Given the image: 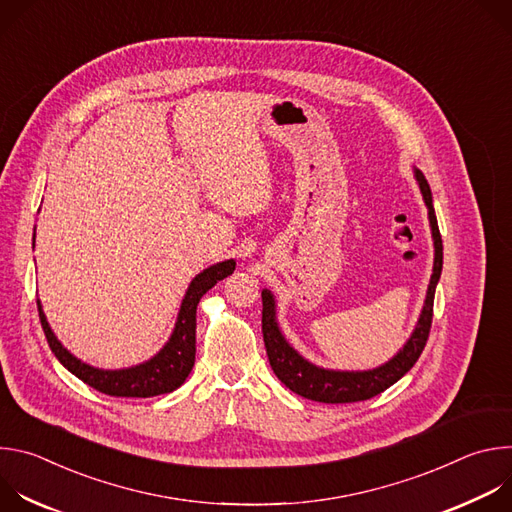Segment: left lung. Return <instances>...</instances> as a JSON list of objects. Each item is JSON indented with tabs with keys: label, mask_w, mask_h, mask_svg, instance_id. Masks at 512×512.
<instances>
[{
	"label": "left lung",
	"mask_w": 512,
	"mask_h": 512,
	"mask_svg": "<svg viewBox=\"0 0 512 512\" xmlns=\"http://www.w3.org/2000/svg\"><path fill=\"white\" fill-rule=\"evenodd\" d=\"M415 178L419 182L423 200L429 210V225L435 245V259H433V275L427 287V298L423 312L419 316V322L415 326V332L403 346V350L391 358L383 367L375 371L364 373H340V371H326L318 369L308 360H304L294 348H291L285 338L281 336L277 322H275V302L273 296L265 289L261 294L263 300V316H261V330H263V342L269 356V364L277 379L296 395H302L306 399L318 401V403H354V401H367L391 385H395L421 356L425 342L429 338L431 320H433V296L435 285L440 281L442 265H444V245L440 227H437V218L431 202V190L425 180V176L415 170Z\"/></svg>",
	"instance_id": "1"
}]
</instances>
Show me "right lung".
I'll return each mask as SVG.
<instances>
[{
  "label": "right lung",
  "instance_id": "right-lung-1",
  "mask_svg": "<svg viewBox=\"0 0 512 512\" xmlns=\"http://www.w3.org/2000/svg\"><path fill=\"white\" fill-rule=\"evenodd\" d=\"M233 271H235V261L229 259L198 273L186 291V298L182 300V308H180L178 322L170 342L160 350L158 356L133 369L101 371V369L89 367V364L72 356L56 340V336L52 334L46 322L40 302H38V316L54 356L83 383L111 397H156V395L172 393L190 375L194 367V354H196V306L206 291L216 285V281L225 279Z\"/></svg>",
  "mask_w": 512,
  "mask_h": 512
}]
</instances>
